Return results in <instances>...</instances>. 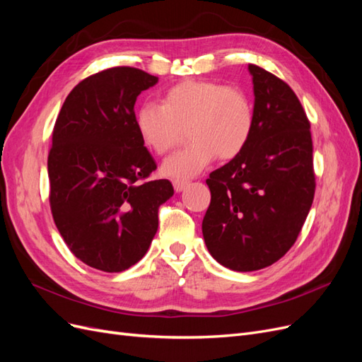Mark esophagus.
<instances>
[{"label":"esophagus","mask_w":362,"mask_h":362,"mask_svg":"<svg viewBox=\"0 0 362 362\" xmlns=\"http://www.w3.org/2000/svg\"><path fill=\"white\" fill-rule=\"evenodd\" d=\"M187 181H182V180H175L173 181V189L177 192H182L185 187H187Z\"/></svg>","instance_id":"esophagus-1"}]
</instances>
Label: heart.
Listing matches in <instances>:
<instances>
[{
    "instance_id": "heart-1",
    "label": "heart",
    "mask_w": 362,
    "mask_h": 362,
    "mask_svg": "<svg viewBox=\"0 0 362 362\" xmlns=\"http://www.w3.org/2000/svg\"><path fill=\"white\" fill-rule=\"evenodd\" d=\"M255 110L249 95L235 86L211 80H185L136 113L144 145L158 156L168 154L184 139L192 144L161 164L164 177L187 180L204 170L214 157L233 160L242 154L254 133Z\"/></svg>"
}]
</instances>
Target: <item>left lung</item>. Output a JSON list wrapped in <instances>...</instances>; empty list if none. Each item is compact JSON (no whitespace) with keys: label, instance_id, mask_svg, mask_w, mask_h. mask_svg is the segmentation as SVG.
<instances>
[{"label":"left lung","instance_id":"1","mask_svg":"<svg viewBox=\"0 0 362 362\" xmlns=\"http://www.w3.org/2000/svg\"><path fill=\"white\" fill-rule=\"evenodd\" d=\"M254 133L242 154L210 173L202 234L213 258L237 272L272 266L294 245L315 192L310 120L291 87L249 64Z\"/></svg>","mask_w":362,"mask_h":362}]
</instances>
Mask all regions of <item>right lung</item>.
I'll use <instances>...</instances> for the list:
<instances>
[{
    "label": "right lung",
    "mask_w": 362,
    "mask_h": 362,
    "mask_svg": "<svg viewBox=\"0 0 362 362\" xmlns=\"http://www.w3.org/2000/svg\"><path fill=\"white\" fill-rule=\"evenodd\" d=\"M158 76L131 66L87 76L64 100L48 154L49 206L64 243L93 269L115 273L144 258L169 180L136 128L134 104Z\"/></svg>",
    "instance_id": "1"
}]
</instances>
